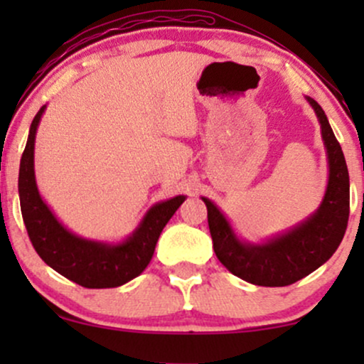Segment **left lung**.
Masks as SVG:
<instances>
[{
    "label": "left lung",
    "mask_w": 364,
    "mask_h": 364,
    "mask_svg": "<svg viewBox=\"0 0 364 364\" xmlns=\"http://www.w3.org/2000/svg\"><path fill=\"white\" fill-rule=\"evenodd\" d=\"M306 101L318 118L328 161L327 190L310 217L263 243H248L237 237L220 208L202 196L217 258L229 272L255 286L282 287L306 277L336 253L348 228L349 173L344 154L320 104L311 97Z\"/></svg>",
    "instance_id": "left-lung-1"
}]
</instances>
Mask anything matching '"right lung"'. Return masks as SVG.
<instances>
[{"mask_svg":"<svg viewBox=\"0 0 364 364\" xmlns=\"http://www.w3.org/2000/svg\"><path fill=\"white\" fill-rule=\"evenodd\" d=\"M44 111L46 106L41 107L32 121L20 159V208L28 237L37 255L63 277L89 289L123 286L147 269L162 229L186 196L178 195L150 207L135 231L121 243H104L77 236L56 219L37 190L34 145Z\"/></svg>","mask_w":364,"mask_h":364,"instance_id":"obj_1","label":"right lung"}]
</instances>
